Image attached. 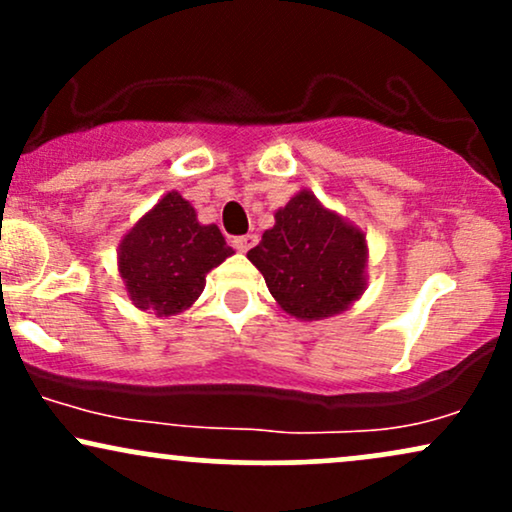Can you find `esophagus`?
Masks as SVG:
<instances>
[{
    "label": "esophagus",
    "mask_w": 512,
    "mask_h": 512,
    "mask_svg": "<svg viewBox=\"0 0 512 512\" xmlns=\"http://www.w3.org/2000/svg\"><path fill=\"white\" fill-rule=\"evenodd\" d=\"M255 243H257V236H255V233H245V236L233 238V248H236L238 252H248Z\"/></svg>",
    "instance_id": "esophagus-1"
}]
</instances>
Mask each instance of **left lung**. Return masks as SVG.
<instances>
[{"instance_id":"left-lung-1","label":"left lung","mask_w":512,"mask_h":512,"mask_svg":"<svg viewBox=\"0 0 512 512\" xmlns=\"http://www.w3.org/2000/svg\"><path fill=\"white\" fill-rule=\"evenodd\" d=\"M284 313L303 322L349 310L368 286L366 233L310 190L274 211V226L248 252Z\"/></svg>"}]
</instances>
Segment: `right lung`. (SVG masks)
I'll use <instances>...</instances> for the list:
<instances>
[{
	"label": "right lung",
	"mask_w": 512,
	"mask_h": 512,
	"mask_svg": "<svg viewBox=\"0 0 512 512\" xmlns=\"http://www.w3.org/2000/svg\"><path fill=\"white\" fill-rule=\"evenodd\" d=\"M231 255L219 226L199 223L195 207L170 190L122 236L117 272L134 308L170 317L197 301L207 274Z\"/></svg>",
	"instance_id": "add662e5"
}]
</instances>
